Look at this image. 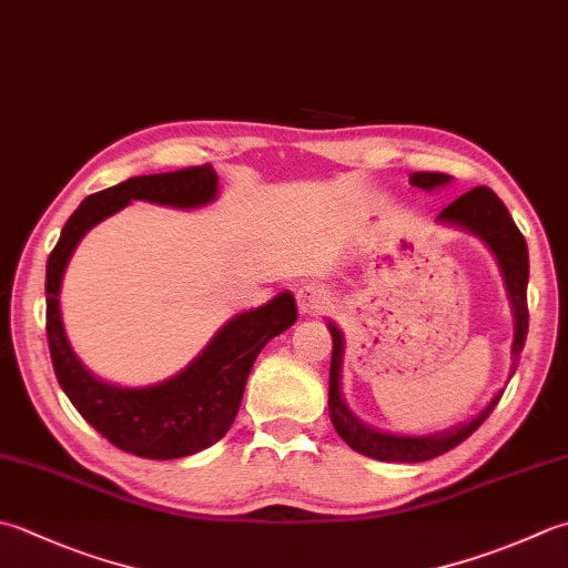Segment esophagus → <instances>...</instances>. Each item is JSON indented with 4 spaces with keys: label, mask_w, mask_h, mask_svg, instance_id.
I'll list each match as a JSON object with an SVG mask.
<instances>
[{
    "label": "esophagus",
    "mask_w": 568,
    "mask_h": 568,
    "mask_svg": "<svg viewBox=\"0 0 568 568\" xmlns=\"http://www.w3.org/2000/svg\"><path fill=\"white\" fill-rule=\"evenodd\" d=\"M329 305H332V295L325 285L305 283L297 291V307L303 315H322L327 313Z\"/></svg>",
    "instance_id": "esophagus-1"
}]
</instances>
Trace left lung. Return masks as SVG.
<instances>
[{
	"label": "left lung",
	"mask_w": 568,
	"mask_h": 568,
	"mask_svg": "<svg viewBox=\"0 0 568 568\" xmlns=\"http://www.w3.org/2000/svg\"><path fill=\"white\" fill-rule=\"evenodd\" d=\"M448 182L450 176L440 172H416L410 176V184L420 189H436ZM438 219L446 221V224H455L477 233V236H480L497 255L499 268L505 273L507 291H509V297H513V307H515L517 329H515L513 369H517L519 352L525 349V339L529 329V307H527L529 253H527L525 236H521V231L517 229L513 216H509L507 206L499 202V196L487 186H475L470 192H465L463 196L455 199L453 204L443 209ZM329 332H332V364H329L332 426H335L339 438L347 443L349 448L366 455V458L386 460V463H424L430 458H438V455L453 450L455 446H460L465 438L473 436V433L483 426V420L493 414V408L497 406L499 398H503V392H499L493 402L487 404L483 414L468 420V424L455 426L450 430L433 433V436H424V438H398V436H388V433L372 430L369 426L359 424L342 402L339 366H342L344 342L335 325H329Z\"/></svg>",
	"instance_id": "1"
}]
</instances>
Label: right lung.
I'll return each instance as SVG.
<instances>
[{"instance_id": "add662e5", "label": "right lung", "mask_w": 568, "mask_h": 568, "mask_svg": "<svg viewBox=\"0 0 568 568\" xmlns=\"http://www.w3.org/2000/svg\"><path fill=\"white\" fill-rule=\"evenodd\" d=\"M219 176L209 164L186 170L132 176L83 199L65 221L61 239L47 263V337L55 379L88 424L115 448L152 460L194 455L226 436L239 414L251 366L265 342L297 320L291 293L268 305L233 317L209 347L172 379L144 388H120L95 379L75 359L61 325V277L78 241L98 221L135 199L152 204L192 209L216 196Z\"/></svg>"}]
</instances>
